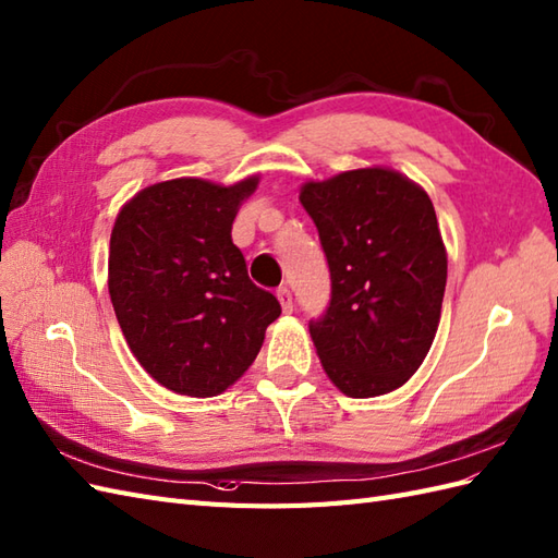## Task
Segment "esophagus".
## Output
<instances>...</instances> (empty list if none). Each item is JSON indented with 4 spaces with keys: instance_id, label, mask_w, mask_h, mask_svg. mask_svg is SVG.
I'll use <instances>...</instances> for the list:
<instances>
[{
    "instance_id": "esophagus-1",
    "label": "esophagus",
    "mask_w": 558,
    "mask_h": 558,
    "mask_svg": "<svg viewBox=\"0 0 558 558\" xmlns=\"http://www.w3.org/2000/svg\"><path fill=\"white\" fill-rule=\"evenodd\" d=\"M276 294H278V302H280V306H282L284 314H290V311H292V292L282 284V288H278V292H276Z\"/></svg>"
}]
</instances>
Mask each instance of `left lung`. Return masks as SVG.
I'll use <instances>...</instances> for the list:
<instances>
[{
    "label": "left lung",
    "instance_id": "obj_1",
    "mask_svg": "<svg viewBox=\"0 0 558 558\" xmlns=\"http://www.w3.org/2000/svg\"><path fill=\"white\" fill-rule=\"evenodd\" d=\"M300 202L318 228L330 302L308 320L328 378L349 397L404 385L430 349L447 254L427 194L387 168L306 183Z\"/></svg>",
    "mask_w": 558,
    "mask_h": 558
}]
</instances>
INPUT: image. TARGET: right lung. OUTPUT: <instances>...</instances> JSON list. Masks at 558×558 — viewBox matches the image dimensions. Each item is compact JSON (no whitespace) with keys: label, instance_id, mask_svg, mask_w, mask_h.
<instances>
[{"label":"right lung","instance_id":"obj_1","mask_svg":"<svg viewBox=\"0 0 558 558\" xmlns=\"http://www.w3.org/2000/svg\"><path fill=\"white\" fill-rule=\"evenodd\" d=\"M258 178L223 187L157 183L128 202L111 232L109 294L128 347L154 380L214 397L252 366L280 302L250 280L230 230Z\"/></svg>","mask_w":558,"mask_h":558}]
</instances>
